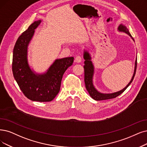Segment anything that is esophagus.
I'll return each instance as SVG.
<instances>
[{
	"mask_svg": "<svg viewBox=\"0 0 147 147\" xmlns=\"http://www.w3.org/2000/svg\"><path fill=\"white\" fill-rule=\"evenodd\" d=\"M81 61H82V58H81V56L76 57V58H75V62L79 63H81Z\"/></svg>",
	"mask_w": 147,
	"mask_h": 147,
	"instance_id": "esophagus-1",
	"label": "esophagus"
}]
</instances>
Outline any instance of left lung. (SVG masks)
Returning a JSON list of instances; mask_svg holds the SVG:
<instances>
[{
	"instance_id": "1",
	"label": "left lung",
	"mask_w": 147,
	"mask_h": 147,
	"mask_svg": "<svg viewBox=\"0 0 147 147\" xmlns=\"http://www.w3.org/2000/svg\"><path fill=\"white\" fill-rule=\"evenodd\" d=\"M118 30L119 32H125L127 34H128L129 36H130L131 39L134 41L133 38L131 36V34L129 32L128 29L127 28L122 24H120L118 28ZM83 57L84 61V82H85V86L87 90L89 92L90 96L96 101H101V100H105V99H112L114 98H116L118 95H121V94L124 92L127 88L130 85L131 82L133 81L135 74H136V66H137V57L136 58V60H135L134 63V73L133 75V77L129 82V83L122 90L111 93H102L99 92L97 90V89L93 85V75L94 72H95V68H94L93 64L92 61H91V56L90 54L89 53V52L84 50V54H83Z\"/></svg>"
}]
</instances>
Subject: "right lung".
Returning <instances> with one entry per match:
<instances>
[{
    "mask_svg": "<svg viewBox=\"0 0 147 147\" xmlns=\"http://www.w3.org/2000/svg\"><path fill=\"white\" fill-rule=\"evenodd\" d=\"M41 22V20L35 21L17 39L12 68L14 78L26 97L33 101L49 102L59 92L63 74L72 65L74 58L56 59L43 74L36 73L31 68L28 60V46Z\"/></svg>",
    "mask_w": 147,
    "mask_h": 147,
    "instance_id": "right-lung-1",
    "label": "right lung"
}]
</instances>
